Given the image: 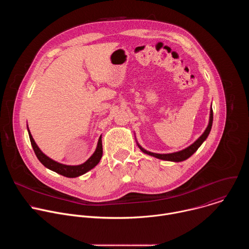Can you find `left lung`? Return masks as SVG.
<instances>
[{
	"mask_svg": "<svg viewBox=\"0 0 249 249\" xmlns=\"http://www.w3.org/2000/svg\"><path fill=\"white\" fill-rule=\"evenodd\" d=\"M212 124H213V109H212V106L210 108V118H209V123L207 128L205 129L204 133L194 142L193 144H191L189 147L179 151V152H174V153H169V154H157V153H152L149 152L147 150H145L143 147H142L136 140V143L138 145V147L140 148V150L143 152L144 154H147L151 157L157 158L159 160H168V161H173V162H179V161H183L185 160H187L188 158H190L198 149L199 147L204 143L206 141V139L208 138L210 131L212 129ZM136 139V138H135Z\"/></svg>",
	"mask_w": 249,
	"mask_h": 249,
	"instance_id": "left-lung-1",
	"label": "left lung"
}]
</instances>
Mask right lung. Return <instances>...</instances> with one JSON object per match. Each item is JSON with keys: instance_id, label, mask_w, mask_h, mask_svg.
<instances>
[{"instance_id": "obj_1", "label": "right lung", "mask_w": 249, "mask_h": 249, "mask_svg": "<svg viewBox=\"0 0 249 249\" xmlns=\"http://www.w3.org/2000/svg\"><path fill=\"white\" fill-rule=\"evenodd\" d=\"M27 132H28V136L30 139V143L33 148V151H34L35 155H36L37 159L39 160V161L48 169L55 171L63 176L69 177V178H74V177H78V176H81V175L87 173L88 171L92 169L101 160V157H102L101 136L98 139L97 146H96L94 153L91 155V157H89V159L88 160H86L84 163L78 164V165H68V164L60 163V162L50 159L39 149V147L36 145V143H35L34 139L32 138V135L28 129V125H27Z\"/></svg>"}]
</instances>
